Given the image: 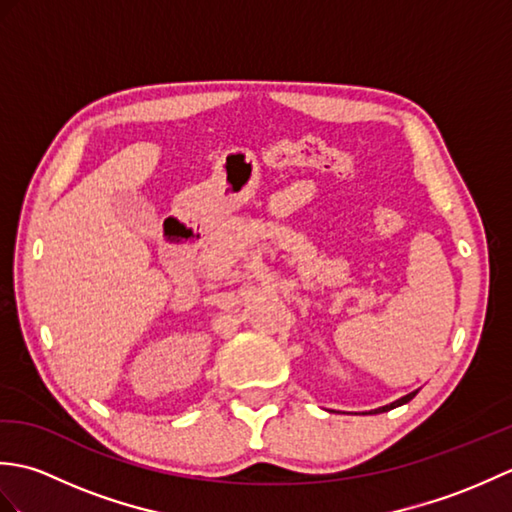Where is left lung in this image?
Wrapping results in <instances>:
<instances>
[{
	"mask_svg": "<svg viewBox=\"0 0 512 512\" xmlns=\"http://www.w3.org/2000/svg\"><path fill=\"white\" fill-rule=\"evenodd\" d=\"M418 391H411V394H407V396H402V398H398V400H394L391 402V405H385V407H378V409H374V413H383V411H389V409H396V407H400V405H405V402H409L413 396H416Z\"/></svg>",
	"mask_w": 512,
	"mask_h": 512,
	"instance_id": "left-lung-1",
	"label": "left lung"
}]
</instances>
